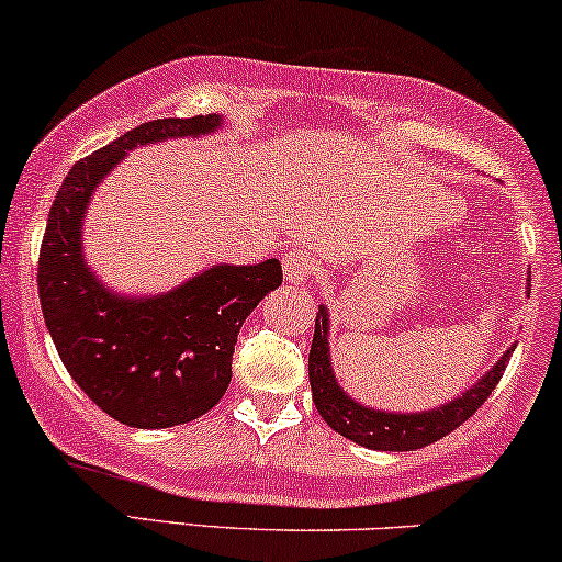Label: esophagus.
<instances>
[{
	"label": "esophagus",
	"instance_id": "1",
	"mask_svg": "<svg viewBox=\"0 0 562 562\" xmlns=\"http://www.w3.org/2000/svg\"><path fill=\"white\" fill-rule=\"evenodd\" d=\"M282 269H285V280L293 282V285H305L316 272V259L311 257L308 251H290L282 259Z\"/></svg>",
	"mask_w": 562,
	"mask_h": 562
}]
</instances>
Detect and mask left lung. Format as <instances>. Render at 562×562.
Segmentation results:
<instances>
[{"label": "left lung", "mask_w": 562, "mask_h": 562, "mask_svg": "<svg viewBox=\"0 0 562 562\" xmlns=\"http://www.w3.org/2000/svg\"><path fill=\"white\" fill-rule=\"evenodd\" d=\"M531 290V282L527 285ZM516 345H510L501 360L482 379L467 389L457 400L440 404L436 409L425 412H383L366 407V404L355 402L352 396L345 394V389L337 383L334 375L331 358H329V311L318 305L314 342L308 352V379L311 392H314V404L318 415L324 417L331 430L339 436L350 438L352 443L366 446L373 451H412L423 449L449 436L467 423L477 412L493 389L498 386L503 371H506L510 355Z\"/></svg>", "instance_id": "left-lung-1"}]
</instances>
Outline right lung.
Here are the masks:
<instances>
[{"label":"right lung","mask_w":562,"mask_h":562,"mask_svg":"<svg viewBox=\"0 0 562 562\" xmlns=\"http://www.w3.org/2000/svg\"><path fill=\"white\" fill-rule=\"evenodd\" d=\"M217 113L155 119L75 162L41 244L38 295L56 352L77 386L130 428H173L202 417L231 383L236 339L261 297L280 288L277 259L215 265L162 295L111 293L82 254V220L98 183L134 147L220 130Z\"/></svg>","instance_id":"1"}]
</instances>
